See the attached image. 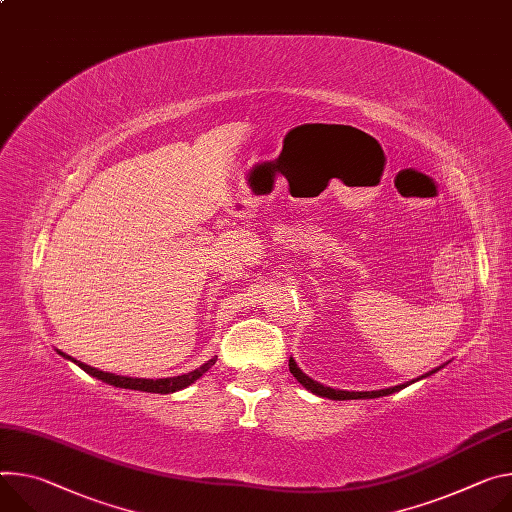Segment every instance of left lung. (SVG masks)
Segmentation results:
<instances>
[{
	"label": "left lung",
	"mask_w": 512,
	"mask_h": 512,
	"mask_svg": "<svg viewBox=\"0 0 512 512\" xmlns=\"http://www.w3.org/2000/svg\"><path fill=\"white\" fill-rule=\"evenodd\" d=\"M290 371L294 374V378L306 388V390H310L312 394H318V396H322V398H331V400H359V398H380V396H388V394H394V392H398V390H402V388H406L408 384H412V382H408V384H400V386H394V388H386V390H376V392H347V390H333V388H329V386H322V384H318V382H314V380H310L306 374H302V369L296 365V361L290 357ZM437 369H433V371H429V374H425V376H421V378H427V376H431V374H435ZM421 378H416V380H421Z\"/></svg>",
	"instance_id": "left-lung-1"
}]
</instances>
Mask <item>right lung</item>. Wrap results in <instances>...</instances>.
Returning a JSON list of instances; mask_svg holds the SVG:
<instances>
[{"mask_svg": "<svg viewBox=\"0 0 512 512\" xmlns=\"http://www.w3.org/2000/svg\"><path fill=\"white\" fill-rule=\"evenodd\" d=\"M65 357V353H61ZM69 357V355H67ZM71 359V357H69ZM83 371H87L89 376H94L110 386L116 388H128V390H141V392H155V394H171L177 390L188 388L190 384H194L198 378H202L206 371L216 363V357L206 361L204 365H200L198 369L190 371V374H183V376H175V378H163V380H143V378H124V376H116V374H108V371H100L91 365H85L81 361H75Z\"/></svg>", "mask_w": 512, "mask_h": 512, "instance_id": "1", "label": "right lung"}]
</instances>
